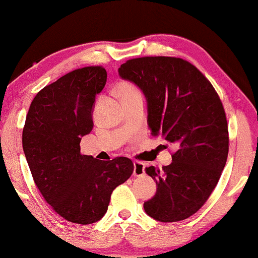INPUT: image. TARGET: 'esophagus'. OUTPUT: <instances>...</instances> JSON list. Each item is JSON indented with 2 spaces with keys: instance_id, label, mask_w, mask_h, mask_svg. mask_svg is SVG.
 I'll list each match as a JSON object with an SVG mask.
<instances>
[{
  "instance_id": "1",
  "label": "esophagus",
  "mask_w": 258,
  "mask_h": 258,
  "mask_svg": "<svg viewBox=\"0 0 258 258\" xmlns=\"http://www.w3.org/2000/svg\"><path fill=\"white\" fill-rule=\"evenodd\" d=\"M144 163L142 162H134V175H136V177H140V175L144 174Z\"/></svg>"
}]
</instances>
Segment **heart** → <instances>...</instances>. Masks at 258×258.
I'll list each match as a JSON object with an SVG mask.
<instances>
[{
	"mask_svg": "<svg viewBox=\"0 0 258 258\" xmlns=\"http://www.w3.org/2000/svg\"><path fill=\"white\" fill-rule=\"evenodd\" d=\"M117 93L122 99V101L123 100L134 98V96H142L140 89L132 83H128V81H122V83H120V85L117 86Z\"/></svg>",
	"mask_w": 258,
	"mask_h": 258,
	"instance_id": "1",
	"label": "heart"
}]
</instances>
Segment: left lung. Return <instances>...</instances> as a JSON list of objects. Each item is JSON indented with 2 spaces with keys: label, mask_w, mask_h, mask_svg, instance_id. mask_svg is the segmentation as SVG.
<instances>
[{
  "label": "left lung",
  "mask_w": 258,
  "mask_h": 258,
  "mask_svg": "<svg viewBox=\"0 0 258 258\" xmlns=\"http://www.w3.org/2000/svg\"><path fill=\"white\" fill-rule=\"evenodd\" d=\"M118 74L144 93L152 135L177 147L170 165L145 169L156 180L157 192L145 201L144 211L160 222L187 219L210 198L228 157L221 100L207 78L181 58L130 59Z\"/></svg>",
  "instance_id": "1"
}]
</instances>
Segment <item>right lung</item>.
<instances>
[{
  "label": "right lung",
  "instance_id": "obj_1",
  "mask_svg": "<svg viewBox=\"0 0 258 258\" xmlns=\"http://www.w3.org/2000/svg\"><path fill=\"white\" fill-rule=\"evenodd\" d=\"M107 72L102 66L74 70L37 93L22 135L25 158L44 199L61 218L79 225L102 219L110 196L134 172L126 157L103 162L80 154L93 129V107Z\"/></svg>",
  "mask_w": 258,
  "mask_h": 258
}]
</instances>
